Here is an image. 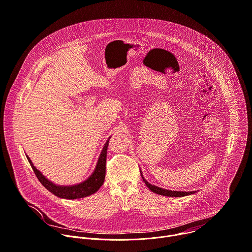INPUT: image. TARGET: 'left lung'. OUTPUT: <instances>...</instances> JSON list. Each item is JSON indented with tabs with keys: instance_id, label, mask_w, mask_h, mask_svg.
Listing matches in <instances>:
<instances>
[{
	"instance_id": "left-lung-1",
	"label": "left lung",
	"mask_w": 252,
	"mask_h": 252,
	"mask_svg": "<svg viewBox=\"0 0 252 252\" xmlns=\"http://www.w3.org/2000/svg\"><path fill=\"white\" fill-rule=\"evenodd\" d=\"M142 174V173H141ZM142 179L143 181L145 182L146 186L152 190L153 192L155 193H158V194H161V195H165V196H185V195H189V194H191V193H194L195 191H180V190H170V189H162V188H159V187H156L154 185H151L149 184L143 177L142 175Z\"/></svg>"
}]
</instances>
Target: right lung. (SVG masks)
<instances>
[{"label":"right lung","instance_id":"add662e5","mask_svg":"<svg viewBox=\"0 0 252 252\" xmlns=\"http://www.w3.org/2000/svg\"><path fill=\"white\" fill-rule=\"evenodd\" d=\"M109 145V139L105 143L101 154L99 156L96 168L92 175L84 182L74 185V186H58L54 184L53 182L48 181L32 163L31 159L27 156V159L29 163L31 164L36 178L41 183V185L48 189L50 192L54 193L55 195L62 197V198H67V199H75V198H81L88 196L94 192H96L100 187H101L104 183L105 179V170H106V157H107V148Z\"/></svg>","mask_w":252,"mask_h":252}]
</instances>
